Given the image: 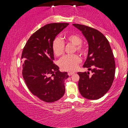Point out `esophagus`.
Masks as SVG:
<instances>
[{
  "label": "esophagus",
  "mask_w": 128,
  "mask_h": 128,
  "mask_svg": "<svg viewBox=\"0 0 128 128\" xmlns=\"http://www.w3.org/2000/svg\"><path fill=\"white\" fill-rule=\"evenodd\" d=\"M74 72H68V76H72V74H74Z\"/></svg>",
  "instance_id": "esophagus-1"
}]
</instances>
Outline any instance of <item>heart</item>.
I'll return each instance as SVG.
<instances>
[{
	"label": "heart",
	"mask_w": 128,
	"mask_h": 128,
	"mask_svg": "<svg viewBox=\"0 0 128 128\" xmlns=\"http://www.w3.org/2000/svg\"><path fill=\"white\" fill-rule=\"evenodd\" d=\"M66 42L72 43L74 45V51L80 54H84L85 52V46L82 43V39L77 34H70L65 36ZM65 44L63 41L59 38L54 39L52 44V48L54 54L59 56L64 53ZM81 62L80 57L77 55H66L60 59L59 65L62 69L69 72H73L77 69Z\"/></svg>",
	"instance_id": "1"
}]
</instances>
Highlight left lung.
Returning a JSON list of instances; mask_svg holds the SVG:
<instances>
[{"label":"left lung","instance_id":"obj_1","mask_svg":"<svg viewBox=\"0 0 128 128\" xmlns=\"http://www.w3.org/2000/svg\"><path fill=\"white\" fill-rule=\"evenodd\" d=\"M82 32L88 44V57L84 68L89 72H78V89L84 98L96 100L104 95L111 87L115 74V62L109 42L103 34L94 28L74 24Z\"/></svg>","mask_w":128,"mask_h":128}]
</instances>
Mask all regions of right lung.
Masks as SVG:
<instances>
[{"label":"right lung","mask_w":128,"mask_h":128,"mask_svg":"<svg viewBox=\"0 0 128 128\" xmlns=\"http://www.w3.org/2000/svg\"><path fill=\"white\" fill-rule=\"evenodd\" d=\"M68 23H51L33 33L24 47L21 59L22 76L29 90L48 103L60 99L65 93L64 80L68 73L61 72L53 63L52 42Z\"/></svg>","instance_id":"add662e5"}]
</instances>
